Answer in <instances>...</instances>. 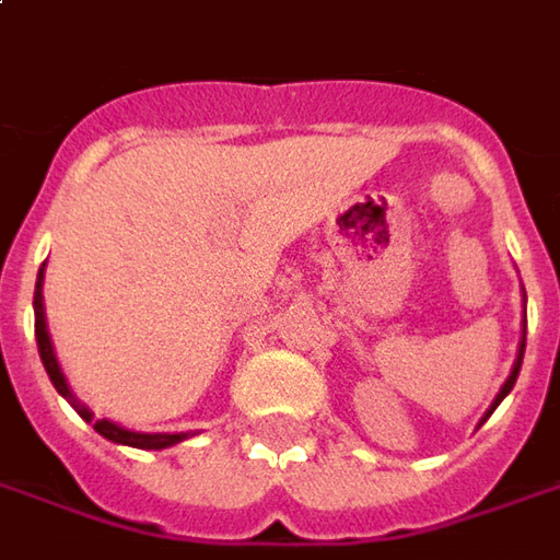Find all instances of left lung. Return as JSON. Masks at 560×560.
<instances>
[{
    "label": "left lung",
    "mask_w": 560,
    "mask_h": 560,
    "mask_svg": "<svg viewBox=\"0 0 560 560\" xmlns=\"http://www.w3.org/2000/svg\"><path fill=\"white\" fill-rule=\"evenodd\" d=\"M522 358H525V339H522V348H518V361H515V366H512L510 378L503 382V388H500V394H498V397H494V402H491V409H488V416H491V412L498 409L500 400H503V397H506V394H510V390H512V385H515V378H518V370H522ZM488 416H485L482 421H488Z\"/></svg>",
    "instance_id": "left-lung-1"
}]
</instances>
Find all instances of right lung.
Instances as JSON below:
<instances>
[{
    "label": "right lung",
    "mask_w": 560,
    "mask_h": 560,
    "mask_svg": "<svg viewBox=\"0 0 560 560\" xmlns=\"http://www.w3.org/2000/svg\"><path fill=\"white\" fill-rule=\"evenodd\" d=\"M42 269H38V281H35V296H33V306H35V342H38V354H42V363H45V370H48L50 382H54V388L60 390L66 400L72 402L78 409V416L81 418H93L84 402L75 400V394L69 390L66 385V378L60 373V363L54 358V346H50V336H48V324H45V306H42ZM93 428L96 433H103L105 440H112V443L120 445H132V448H170V445L182 443L187 440V433H136V430H127L115 424V421H108V418H96L93 421Z\"/></svg>",
    "instance_id": "add662e5"
}]
</instances>
